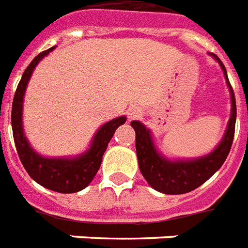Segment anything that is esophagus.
Here are the masks:
<instances>
[{
    "instance_id": "esophagus-1",
    "label": "esophagus",
    "mask_w": 248,
    "mask_h": 248,
    "mask_svg": "<svg viewBox=\"0 0 248 248\" xmlns=\"http://www.w3.org/2000/svg\"><path fill=\"white\" fill-rule=\"evenodd\" d=\"M126 113H128V119H129V120H132V119H136V117L139 116L141 112H140V109H139V108H136V107H132V108H129V109H128V112H126Z\"/></svg>"
}]
</instances>
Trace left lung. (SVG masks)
<instances>
[{"instance_id": "left-lung-1", "label": "left lung", "mask_w": 248, "mask_h": 248, "mask_svg": "<svg viewBox=\"0 0 248 248\" xmlns=\"http://www.w3.org/2000/svg\"><path fill=\"white\" fill-rule=\"evenodd\" d=\"M209 55L219 63L231 99L230 119L226 126L225 135L214 151L196 158H169L157 149L149 128L137 120L131 123L132 128L136 132V153L140 171L155 190L164 194H185L197 189L223 165L230 153L235 131V96L223 63L216 54L210 52Z\"/></svg>"}]
</instances>
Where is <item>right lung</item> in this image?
<instances>
[{"instance_id":"right-lung-1","label":"right lung","mask_w":248,"mask_h":248,"mask_svg":"<svg viewBox=\"0 0 248 248\" xmlns=\"http://www.w3.org/2000/svg\"><path fill=\"white\" fill-rule=\"evenodd\" d=\"M54 48L55 46L37 55L23 72L13 99L12 128L18 156L29 176L46 189L67 194L83 190L90 185L100 168L108 142L111 141L117 128L125 123L126 117L120 116L104 123L92 137L90 148L78 156L46 157L38 153L30 145L23 131V99L34 68Z\"/></svg>"}]
</instances>
